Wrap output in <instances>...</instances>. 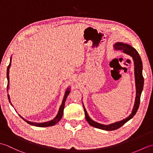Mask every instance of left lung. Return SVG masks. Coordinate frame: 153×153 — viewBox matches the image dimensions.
<instances>
[{
  "instance_id": "1",
  "label": "left lung",
  "mask_w": 153,
  "mask_h": 153,
  "mask_svg": "<svg viewBox=\"0 0 153 153\" xmlns=\"http://www.w3.org/2000/svg\"><path fill=\"white\" fill-rule=\"evenodd\" d=\"M114 47L115 49L122 51L123 53L129 54V56H131L133 58V59L134 60L135 78V85H136V97H135V105L134 106V108H133L132 112L131 114L129 116V117H128V118L124 120H122V121L111 123V124L108 125V126L102 125V124H100V123L94 122L93 120H92L89 118V115L87 114L85 107L83 106L84 111H85V118L87 122L89 123V125L95 127L96 128L103 129V130H106V131L116 130V129L120 128V127H122L123 125H124L127 122L129 121V120L131 119L134 116V115L135 114L136 112H137V110L139 108V104H140L141 95L143 89V84H144V79L142 74V70H143L142 61H141V58L138 53V52L136 51L134 47L130 46V45H129L128 44L122 43H117L114 45Z\"/></svg>"
}]
</instances>
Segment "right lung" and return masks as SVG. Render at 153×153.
<instances>
[{"label":"right lung","mask_w":153,"mask_h":153,"mask_svg":"<svg viewBox=\"0 0 153 153\" xmlns=\"http://www.w3.org/2000/svg\"><path fill=\"white\" fill-rule=\"evenodd\" d=\"M10 65H11V59H10V64H9V65L8 66V68H7V79H8L7 91L8 89V85H9V68H10ZM69 93H70V91H69V89H68L67 91H66V93H65V95H64V99H63V100H62V105H61V106L60 107V109H59V110H58V114L56 115V116L55 117V118L53 120H51V121L47 122H44V123H34V122H29V121H27V120H25L24 118H23L20 115H19V116H20L21 118L24 120V121L26 122L27 123H29V124L32 125V126H37V127H48V126H54V125L56 124V123H57L58 122H59L60 120V119L62 118V117L63 112H64L65 101H66L67 97L68 96V95H69ZM8 97L9 102H10V100L9 95H8ZM11 105H12V104H11Z\"/></svg>","instance_id":"obj_1"}]
</instances>
